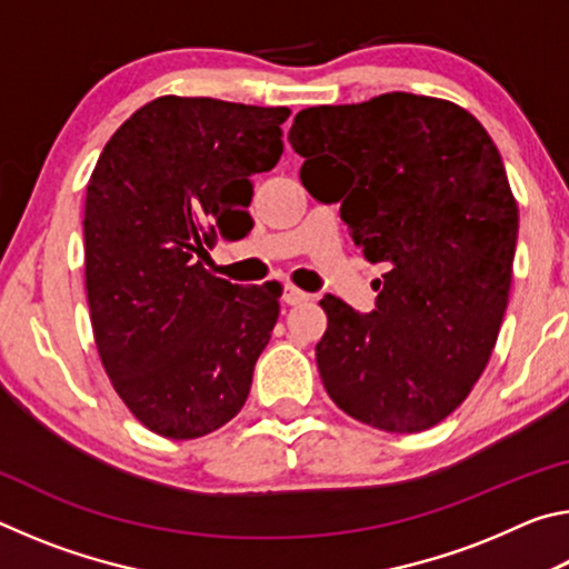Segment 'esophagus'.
<instances>
[{
	"mask_svg": "<svg viewBox=\"0 0 569 569\" xmlns=\"http://www.w3.org/2000/svg\"><path fill=\"white\" fill-rule=\"evenodd\" d=\"M308 296L306 291H301V288H296V286H283V303H288V306H298V303H306L308 301Z\"/></svg>",
	"mask_w": 569,
	"mask_h": 569,
	"instance_id": "1",
	"label": "esophagus"
}]
</instances>
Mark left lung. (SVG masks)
Here are the masks:
<instances>
[{
  "label": "left lung",
  "instance_id": "left-lung-1",
  "mask_svg": "<svg viewBox=\"0 0 569 569\" xmlns=\"http://www.w3.org/2000/svg\"><path fill=\"white\" fill-rule=\"evenodd\" d=\"M301 182L366 261L387 263L377 308L323 296L316 363L336 407L417 435L469 397L502 326L517 203L497 146L455 102L387 92L301 110L288 132Z\"/></svg>",
  "mask_w": 569,
  "mask_h": 569
}]
</instances>
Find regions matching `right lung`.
<instances>
[{"label":"right lung","instance_id":"obj_1","mask_svg":"<svg viewBox=\"0 0 569 569\" xmlns=\"http://www.w3.org/2000/svg\"><path fill=\"white\" fill-rule=\"evenodd\" d=\"M288 108L166 94L120 124L84 200V286L104 371L168 439H198L248 399L278 321L276 286L210 276L216 238L238 240L250 176L283 152Z\"/></svg>","mask_w":569,"mask_h":569}]
</instances>
